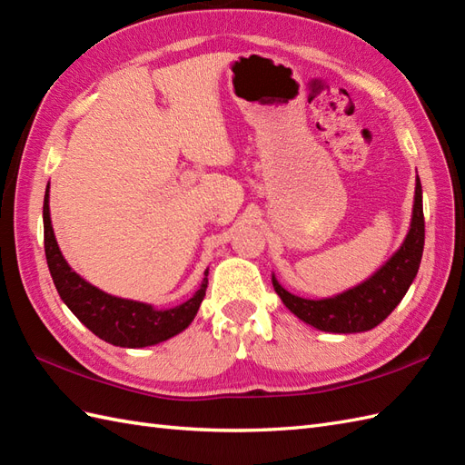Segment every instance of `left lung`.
I'll return each instance as SVG.
<instances>
[{"label": "left lung", "mask_w": 465, "mask_h": 465, "mask_svg": "<svg viewBox=\"0 0 465 465\" xmlns=\"http://www.w3.org/2000/svg\"><path fill=\"white\" fill-rule=\"evenodd\" d=\"M422 249V186L420 178L416 176L411 230L407 237H404L402 245L397 249V253L392 255L375 275H371L367 281L346 292L322 301H311L302 299V296H294L289 291H284L275 277H272V287H275L284 306L306 324H311L322 331H331V334L367 331L383 322L402 301V296L407 294L416 272H419Z\"/></svg>", "instance_id": "1"}]
</instances>
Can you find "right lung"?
Instances as JSON below:
<instances>
[{
    "label": "right lung",
    "instance_id": "right-lung-1",
    "mask_svg": "<svg viewBox=\"0 0 465 465\" xmlns=\"http://www.w3.org/2000/svg\"><path fill=\"white\" fill-rule=\"evenodd\" d=\"M43 223L45 255L54 287L64 304L73 311V314L100 340L114 343V346L119 348H147L181 334L194 320L198 308L206 296L208 269L193 299H188L186 302L174 308H169V311H157L151 304L117 299V296L104 292L70 269L61 249H58L53 232L49 186H46L43 204Z\"/></svg>",
    "mask_w": 465,
    "mask_h": 465
}]
</instances>
